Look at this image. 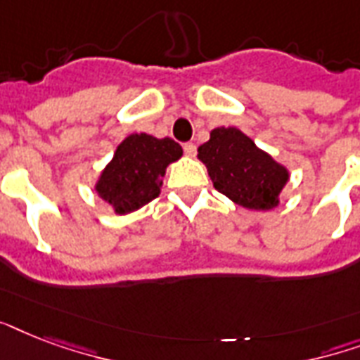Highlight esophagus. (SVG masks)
<instances>
[{
    "label": "esophagus",
    "instance_id": "obj_1",
    "mask_svg": "<svg viewBox=\"0 0 360 360\" xmlns=\"http://www.w3.org/2000/svg\"><path fill=\"white\" fill-rule=\"evenodd\" d=\"M183 149H185L186 157H196V146L194 143H185Z\"/></svg>",
    "mask_w": 360,
    "mask_h": 360
}]
</instances>
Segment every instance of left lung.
Wrapping results in <instances>:
<instances>
[{
	"label": "left lung",
	"mask_w": 360,
	"mask_h": 360,
	"mask_svg": "<svg viewBox=\"0 0 360 360\" xmlns=\"http://www.w3.org/2000/svg\"><path fill=\"white\" fill-rule=\"evenodd\" d=\"M213 186L231 202L252 211L278 207L280 192L290 181V169L237 127H217L198 147Z\"/></svg>",
	"instance_id": "8db88e82"
}]
</instances>
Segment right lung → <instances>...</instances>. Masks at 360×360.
<instances>
[{
    "label": "right lung",
    "instance_id": "add662e5",
    "mask_svg": "<svg viewBox=\"0 0 360 360\" xmlns=\"http://www.w3.org/2000/svg\"><path fill=\"white\" fill-rule=\"evenodd\" d=\"M181 157L183 147L172 138L129 134L98 175L95 192L115 214L134 213L160 194L166 168Z\"/></svg>",
    "mask_w": 360,
    "mask_h": 360
}]
</instances>
